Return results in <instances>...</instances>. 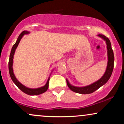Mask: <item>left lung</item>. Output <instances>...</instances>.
<instances>
[{"label":"left lung","mask_w":124,"mask_h":124,"mask_svg":"<svg viewBox=\"0 0 124 124\" xmlns=\"http://www.w3.org/2000/svg\"><path fill=\"white\" fill-rule=\"evenodd\" d=\"M99 37L101 38L104 41H105L107 45V57L108 62L107 68L105 73H104L103 76L96 82H94L93 83L88 86L83 87H77L72 85L69 83L68 79H66V83L68 86L71 90L75 93L82 94H90L93 93L94 92L99 89L100 87L105 85L111 76L112 71L114 69V52L111 48V44L110 41L107 37L105 35L102 34L97 35Z\"/></svg>","instance_id":"8db88e82"}]
</instances>
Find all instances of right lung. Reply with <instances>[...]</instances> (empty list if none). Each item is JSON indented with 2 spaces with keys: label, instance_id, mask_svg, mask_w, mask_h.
Returning <instances> with one entry per match:
<instances>
[{
  "label": "right lung",
  "instance_id": "1",
  "mask_svg": "<svg viewBox=\"0 0 124 124\" xmlns=\"http://www.w3.org/2000/svg\"><path fill=\"white\" fill-rule=\"evenodd\" d=\"M30 32L29 31H23L19 35L17 39L16 42L14 44L12 48V50H11L10 54V57H9V61H8V70H9V74L10 76L11 79L13 83L16 85L23 92L27 94L28 95H30V96H35V95H39L41 94L44 93V92H46L48 89V86H49V79H50V76L52 73V72L49 75V77L48 78L47 82H46V84L44 85V86L40 87L38 88H29L26 87L24 85H23L22 83H21L20 82L18 81L17 78H16L15 74H14L13 72V58H14V55H15V53L16 48H17L18 44L20 43V41L21 39V38H23V37L24 36L25 34H28Z\"/></svg>",
  "mask_w": 124,
  "mask_h": 124
}]
</instances>
